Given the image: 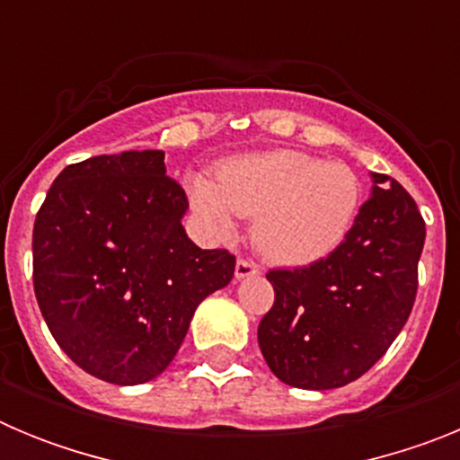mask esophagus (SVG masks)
<instances>
[{"instance_id": "34e87169", "label": "esophagus", "mask_w": 460, "mask_h": 460, "mask_svg": "<svg viewBox=\"0 0 460 460\" xmlns=\"http://www.w3.org/2000/svg\"><path fill=\"white\" fill-rule=\"evenodd\" d=\"M255 274H260V267L255 265V262H251V260L246 258L237 260V267H234V276H237V279H249V276Z\"/></svg>"}]
</instances>
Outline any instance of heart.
<instances>
[{"mask_svg": "<svg viewBox=\"0 0 460 460\" xmlns=\"http://www.w3.org/2000/svg\"><path fill=\"white\" fill-rule=\"evenodd\" d=\"M195 209L221 234H233L234 214L255 217L253 242L288 267L313 265L334 253L359 214L364 184L345 164L292 149L230 158L217 180H190Z\"/></svg>", "mask_w": 460, "mask_h": 460, "instance_id": "heart-1", "label": "heart"}]
</instances>
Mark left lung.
<instances>
[{
  "instance_id": "left-lung-1",
  "label": "left lung",
  "mask_w": 460,
  "mask_h": 460,
  "mask_svg": "<svg viewBox=\"0 0 460 460\" xmlns=\"http://www.w3.org/2000/svg\"><path fill=\"white\" fill-rule=\"evenodd\" d=\"M426 226L412 195L373 174L350 234L324 260L270 270L274 306L258 327L267 367L299 389H336L389 350L417 296Z\"/></svg>"
}]
</instances>
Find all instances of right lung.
<instances>
[{"label": "right lung", "mask_w": 460, "mask_h": 460, "mask_svg": "<svg viewBox=\"0 0 460 460\" xmlns=\"http://www.w3.org/2000/svg\"><path fill=\"white\" fill-rule=\"evenodd\" d=\"M164 158L145 149L66 165L34 221L43 320L71 361L112 385L161 376L198 304L234 274L230 251L186 237L189 198Z\"/></svg>", "instance_id": "obj_1"}]
</instances>
